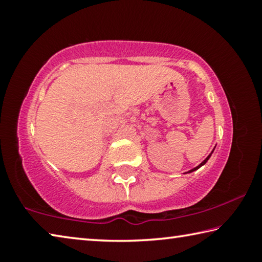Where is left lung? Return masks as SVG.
Instances as JSON below:
<instances>
[{"label": "left lung", "mask_w": 262, "mask_h": 262, "mask_svg": "<svg viewBox=\"0 0 262 262\" xmlns=\"http://www.w3.org/2000/svg\"><path fill=\"white\" fill-rule=\"evenodd\" d=\"M214 150H215V149H214ZM214 150H212V151H211V152H210L209 155H208V157H207V158L205 159V161H203V162H202L201 164H199V165H198L196 167H194V168H192V170H189L188 172H185V173H190V172H194V171H196V170H198V168H200L201 166H203V165H205V164H206V163L208 162V159H209V158H210V156H211V154H212V152H214Z\"/></svg>", "instance_id": "obj_1"}]
</instances>
